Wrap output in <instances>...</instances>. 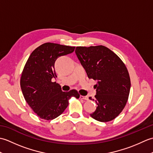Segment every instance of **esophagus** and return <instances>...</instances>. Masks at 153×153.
I'll list each match as a JSON object with an SVG mask.
<instances>
[{"mask_svg":"<svg viewBox=\"0 0 153 153\" xmlns=\"http://www.w3.org/2000/svg\"><path fill=\"white\" fill-rule=\"evenodd\" d=\"M80 99H83V100H89V97L87 96H82L81 95L80 96Z\"/></svg>","mask_w":153,"mask_h":153,"instance_id":"obj_1","label":"esophagus"}]
</instances>
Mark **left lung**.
I'll return each instance as SVG.
<instances>
[{
	"label": "left lung",
	"instance_id": "8db88e82",
	"mask_svg": "<svg viewBox=\"0 0 153 153\" xmlns=\"http://www.w3.org/2000/svg\"><path fill=\"white\" fill-rule=\"evenodd\" d=\"M76 54L89 79L97 81L95 100L98 106L91 116L106 122L116 118L128 101L130 77L122 60L107 47H77Z\"/></svg>",
	"mask_w": 153,
	"mask_h": 153
}]
</instances>
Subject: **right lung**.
<instances>
[{
    "mask_svg": "<svg viewBox=\"0 0 153 153\" xmlns=\"http://www.w3.org/2000/svg\"><path fill=\"white\" fill-rule=\"evenodd\" d=\"M75 47L46 43L32 52L23 70L20 86L25 101L39 118L50 120L59 116L71 97L79 98L76 90L62 91L52 82L57 77L54 63L58 57L73 53Z\"/></svg>",
    "mask_w": 153,
    "mask_h": 153,
    "instance_id": "right-lung-1",
    "label": "right lung"
}]
</instances>
